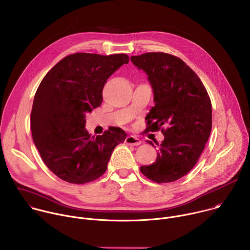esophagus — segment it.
I'll return each mask as SVG.
<instances>
[{"label":"esophagus","mask_w":250,"mask_h":250,"mask_svg":"<svg viewBox=\"0 0 250 250\" xmlns=\"http://www.w3.org/2000/svg\"><path fill=\"white\" fill-rule=\"evenodd\" d=\"M125 144L128 145V146H139L141 144V140L133 135H128L126 138H125Z\"/></svg>","instance_id":"obj_1"}]
</instances>
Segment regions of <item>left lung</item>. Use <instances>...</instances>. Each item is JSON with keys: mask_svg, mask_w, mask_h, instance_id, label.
<instances>
[{"mask_svg": "<svg viewBox=\"0 0 250 250\" xmlns=\"http://www.w3.org/2000/svg\"><path fill=\"white\" fill-rule=\"evenodd\" d=\"M130 61L146 73L153 91L155 105L146 118V130L163 126L164 135L161 145L156 144L155 162L141 166L140 171L157 183L176 181L195 166L209 137V97L197 74L180 58L149 52L131 56Z\"/></svg>", "mask_w": 250, "mask_h": 250, "instance_id": "8db88e82", "label": "left lung"}]
</instances>
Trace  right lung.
<instances>
[{
	"instance_id": "1",
	"label": "right lung",
	"mask_w": 250,
	"mask_h": 250,
	"mask_svg": "<svg viewBox=\"0 0 250 250\" xmlns=\"http://www.w3.org/2000/svg\"><path fill=\"white\" fill-rule=\"evenodd\" d=\"M126 54H71L45 75L35 93L30 115L34 145L45 165L60 179L84 184L101 177L114 148L123 144L122 128L92 136L86 115L103 102V88Z\"/></svg>"
}]
</instances>
